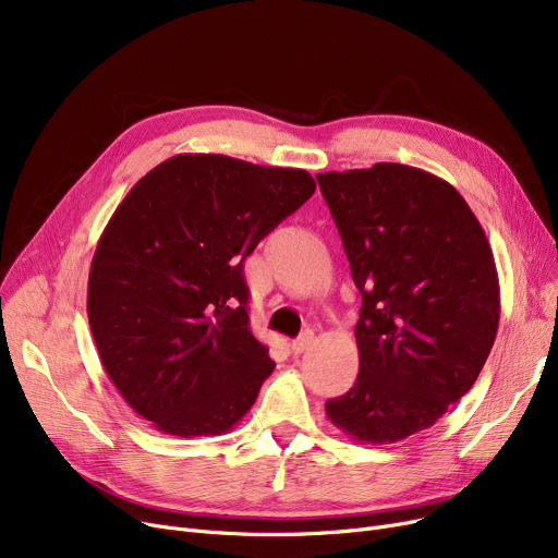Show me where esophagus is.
<instances>
[{"instance_id":"obj_1","label":"esophagus","mask_w":558,"mask_h":558,"mask_svg":"<svg viewBox=\"0 0 558 558\" xmlns=\"http://www.w3.org/2000/svg\"><path fill=\"white\" fill-rule=\"evenodd\" d=\"M312 343H314V332H312V330H305L299 339L291 341V350H294V355H301V353H305V350H307Z\"/></svg>"}]
</instances>
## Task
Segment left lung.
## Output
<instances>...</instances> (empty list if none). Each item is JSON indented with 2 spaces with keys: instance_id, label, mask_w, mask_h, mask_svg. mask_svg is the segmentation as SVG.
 <instances>
[{
  "instance_id": "1",
  "label": "left lung",
  "mask_w": 558,
  "mask_h": 558,
  "mask_svg": "<svg viewBox=\"0 0 558 558\" xmlns=\"http://www.w3.org/2000/svg\"><path fill=\"white\" fill-rule=\"evenodd\" d=\"M362 310L355 387L326 402L360 444L432 427L471 391L500 324L486 234L438 175L398 162L318 173Z\"/></svg>"
}]
</instances>
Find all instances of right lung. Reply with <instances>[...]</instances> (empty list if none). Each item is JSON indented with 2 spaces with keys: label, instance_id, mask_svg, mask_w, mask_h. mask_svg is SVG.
<instances>
[{
  "label": "right lung",
  "instance_id": "right-lung-1",
  "mask_svg": "<svg viewBox=\"0 0 558 558\" xmlns=\"http://www.w3.org/2000/svg\"><path fill=\"white\" fill-rule=\"evenodd\" d=\"M314 190L305 169L181 154L110 217L87 318L112 385L156 429L226 434L253 407L276 364L248 326L244 259Z\"/></svg>",
  "mask_w": 558,
  "mask_h": 558
}]
</instances>
